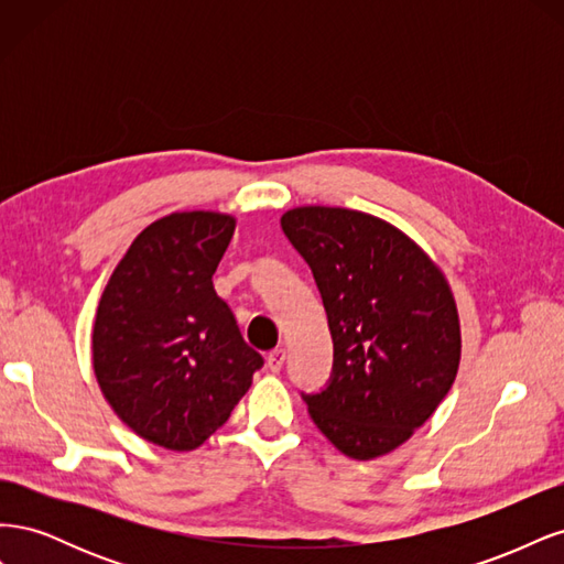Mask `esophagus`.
Segmentation results:
<instances>
[{
  "label": "esophagus",
  "mask_w": 564,
  "mask_h": 564,
  "mask_svg": "<svg viewBox=\"0 0 564 564\" xmlns=\"http://www.w3.org/2000/svg\"><path fill=\"white\" fill-rule=\"evenodd\" d=\"M284 357H286L284 348L270 350V352H268V369H270V371H280L282 365H284Z\"/></svg>",
  "instance_id": "1"
}]
</instances>
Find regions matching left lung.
Wrapping results in <instances>:
<instances>
[{
	"label": "left lung",
	"instance_id": "left-lung-1",
	"mask_svg": "<svg viewBox=\"0 0 564 564\" xmlns=\"http://www.w3.org/2000/svg\"><path fill=\"white\" fill-rule=\"evenodd\" d=\"M327 311L329 386L303 395L332 445L369 460L433 416L460 362V322L445 272L388 220L344 207L282 214Z\"/></svg>",
	"mask_w": 564,
	"mask_h": 564
}]
</instances>
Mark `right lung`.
<instances>
[{
    "label": "right lung",
    "instance_id": "1",
    "mask_svg": "<svg viewBox=\"0 0 564 564\" xmlns=\"http://www.w3.org/2000/svg\"><path fill=\"white\" fill-rule=\"evenodd\" d=\"M235 218L176 212L150 224L117 263L91 336L100 392L129 429L193 452L230 419L263 357L216 294Z\"/></svg>",
    "mask_w": 564,
    "mask_h": 564
}]
</instances>
